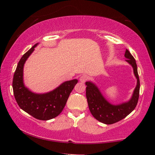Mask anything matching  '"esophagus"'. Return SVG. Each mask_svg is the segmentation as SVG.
I'll return each instance as SVG.
<instances>
[{
	"instance_id": "1",
	"label": "esophagus",
	"mask_w": 155,
	"mask_h": 155,
	"mask_svg": "<svg viewBox=\"0 0 155 155\" xmlns=\"http://www.w3.org/2000/svg\"><path fill=\"white\" fill-rule=\"evenodd\" d=\"M88 78H88V76H87L86 74H83L81 76L79 80L81 83H85V82H86L88 79Z\"/></svg>"
}]
</instances>
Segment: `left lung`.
I'll return each instance as SVG.
<instances>
[{
	"mask_svg": "<svg viewBox=\"0 0 155 155\" xmlns=\"http://www.w3.org/2000/svg\"><path fill=\"white\" fill-rule=\"evenodd\" d=\"M124 57L127 58L126 61L133 67L134 76L137 79L133 96L128 101L120 104H112L103 97L96 84L90 81L85 83L87 85L86 97L91 113L97 120L104 124H114L123 119L135 108L139 101L140 81L136 61L127 49Z\"/></svg>",
	"mask_w": 155,
	"mask_h": 155,
	"instance_id": "1",
	"label": "left lung"
}]
</instances>
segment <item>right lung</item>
<instances>
[{
    "label": "right lung",
    "mask_w": 155,
    "mask_h": 155,
    "mask_svg": "<svg viewBox=\"0 0 155 155\" xmlns=\"http://www.w3.org/2000/svg\"><path fill=\"white\" fill-rule=\"evenodd\" d=\"M37 45L23 54L18 62L13 77V93L21 109L37 119L48 120L57 117L63 110L78 80L64 82L53 91L44 94L34 93L29 91L23 83V67Z\"/></svg>",
    "instance_id": "1"
}]
</instances>
